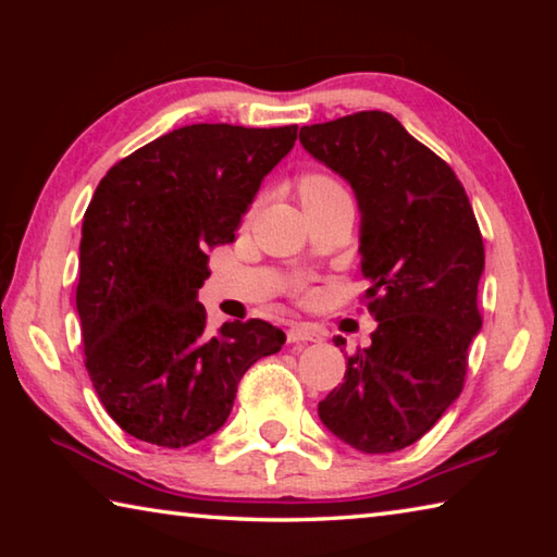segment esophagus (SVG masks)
Here are the masks:
<instances>
[{"label": "esophagus", "mask_w": 557, "mask_h": 557, "mask_svg": "<svg viewBox=\"0 0 557 557\" xmlns=\"http://www.w3.org/2000/svg\"><path fill=\"white\" fill-rule=\"evenodd\" d=\"M287 342L289 344H307V342H322V334L314 332L312 326H305V324H297L292 326L287 332Z\"/></svg>", "instance_id": "obj_1"}]
</instances>
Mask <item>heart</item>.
Segmentation results:
<instances>
[{"label":"heart","mask_w":557,"mask_h":557,"mask_svg":"<svg viewBox=\"0 0 557 557\" xmlns=\"http://www.w3.org/2000/svg\"><path fill=\"white\" fill-rule=\"evenodd\" d=\"M344 194H346L344 186L338 184L334 176L322 174V172H309L301 176V182H299L301 203L334 199V196H344Z\"/></svg>","instance_id":"1"}]
</instances>
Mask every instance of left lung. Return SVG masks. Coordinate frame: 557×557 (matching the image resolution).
<instances>
[{
	"label": "left lung",
	"instance_id": "8db88e82",
	"mask_svg": "<svg viewBox=\"0 0 557 557\" xmlns=\"http://www.w3.org/2000/svg\"><path fill=\"white\" fill-rule=\"evenodd\" d=\"M301 147L351 184L371 346L348 356L319 420L346 445L385 455L418 442L459 398L482 329L484 240L447 162L381 110L299 129ZM346 346L342 336L334 342Z\"/></svg>",
	"mask_w": 557,
	"mask_h": 557
}]
</instances>
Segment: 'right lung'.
<instances>
[{
  "label": "right lung",
  "mask_w": 557,
  "mask_h": 557,
  "mask_svg": "<svg viewBox=\"0 0 557 557\" xmlns=\"http://www.w3.org/2000/svg\"><path fill=\"white\" fill-rule=\"evenodd\" d=\"M295 139L297 125H186L98 184L83 215L75 307L92 388L127 435L169 449L213 435L243 373L285 344L262 319L209 332L196 295L206 250L233 243Z\"/></svg>",
  "instance_id": "1"
}]
</instances>
